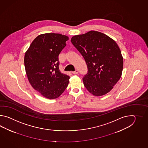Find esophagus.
Masks as SVG:
<instances>
[{
  "instance_id": "obj_1",
  "label": "esophagus",
  "mask_w": 148,
  "mask_h": 148,
  "mask_svg": "<svg viewBox=\"0 0 148 148\" xmlns=\"http://www.w3.org/2000/svg\"><path fill=\"white\" fill-rule=\"evenodd\" d=\"M72 73H73V74H74V75H77V74L78 73V70H75V71H73Z\"/></svg>"
}]
</instances>
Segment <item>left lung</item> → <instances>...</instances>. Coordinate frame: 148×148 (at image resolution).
<instances>
[{
    "instance_id": "8db88e82",
    "label": "left lung",
    "mask_w": 148,
    "mask_h": 148,
    "mask_svg": "<svg viewBox=\"0 0 148 148\" xmlns=\"http://www.w3.org/2000/svg\"><path fill=\"white\" fill-rule=\"evenodd\" d=\"M71 41L87 66L88 73L82 78L85 87L96 96L110 92L123 70V57L115 41L95 31L75 35Z\"/></svg>"
}]
</instances>
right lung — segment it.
Listing matches in <instances>:
<instances>
[{"label": "right lung", "mask_w": 148, "mask_h": 148, "mask_svg": "<svg viewBox=\"0 0 148 148\" xmlns=\"http://www.w3.org/2000/svg\"><path fill=\"white\" fill-rule=\"evenodd\" d=\"M68 40L66 35L57 33L40 35L25 53L28 81L33 88L50 99L59 97L69 82V76L60 72L58 58Z\"/></svg>", "instance_id": "obj_1"}]
</instances>
